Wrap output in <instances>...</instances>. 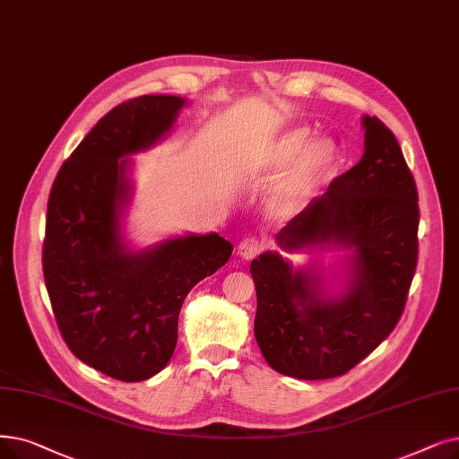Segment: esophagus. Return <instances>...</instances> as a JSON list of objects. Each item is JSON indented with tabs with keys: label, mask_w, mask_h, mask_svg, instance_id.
Returning a JSON list of instances; mask_svg holds the SVG:
<instances>
[{
	"label": "esophagus",
	"mask_w": 459,
	"mask_h": 459,
	"mask_svg": "<svg viewBox=\"0 0 459 459\" xmlns=\"http://www.w3.org/2000/svg\"><path fill=\"white\" fill-rule=\"evenodd\" d=\"M263 249H264V242L256 236H247V238H244L240 244H238V255L246 258V261H249V258H255Z\"/></svg>",
	"instance_id": "34e87169"
}]
</instances>
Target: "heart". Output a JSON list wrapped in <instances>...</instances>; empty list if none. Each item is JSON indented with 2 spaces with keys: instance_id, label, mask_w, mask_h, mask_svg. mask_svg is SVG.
<instances>
[{
  "instance_id": "b5f03b06",
  "label": "heart",
  "mask_w": 459,
  "mask_h": 459,
  "mask_svg": "<svg viewBox=\"0 0 459 459\" xmlns=\"http://www.w3.org/2000/svg\"><path fill=\"white\" fill-rule=\"evenodd\" d=\"M298 163L285 176L273 196V212L277 215H290L316 193L328 174L337 165L340 148L332 138H321L311 143L307 127H292L279 134L264 155V170L279 172Z\"/></svg>"
}]
</instances>
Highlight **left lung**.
<instances>
[{
    "mask_svg": "<svg viewBox=\"0 0 459 459\" xmlns=\"http://www.w3.org/2000/svg\"><path fill=\"white\" fill-rule=\"evenodd\" d=\"M364 155L277 234L283 249L352 251L349 290L328 300L321 279L292 270L279 253L251 263L255 337L277 373L304 381L340 377L400 323L418 263V193L394 133L364 116Z\"/></svg>",
    "mask_w": 459,
    "mask_h": 459,
    "instance_id": "left-lung-1",
    "label": "left lung"
}]
</instances>
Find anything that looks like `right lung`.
Instances as JSON below:
<instances>
[{
	"label": "right lung",
	"instance_id": "1",
	"mask_svg": "<svg viewBox=\"0 0 459 459\" xmlns=\"http://www.w3.org/2000/svg\"><path fill=\"white\" fill-rule=\"evenodd\" d=\"M184 103L143 95L114 107L59 169L48 196L43 273L56 325L78 360L117 381H146L169 364L187 292L232 255L219 234L138 253L119 242L124 155L155 144Z\"/></svg>",
	"mask_w": 459,
	"mask_h": 459
}]
</instances>
